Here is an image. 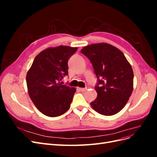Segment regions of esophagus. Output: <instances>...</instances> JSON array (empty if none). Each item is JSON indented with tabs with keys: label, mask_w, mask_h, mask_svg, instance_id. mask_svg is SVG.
<instances>
[{
	"label": "esophagus",
	"mask_w": 157,
	"mask_h": 157,
	"mask_svg": "<svg viewBox=\"0 0 157 157\" xmlns=\"http://www.w3.org/2000/svg\"><path fill=\"white\" fill-rule=\"evenodd\" d=\"M78 89L79 90V91H80V92H84L85 90H86V88H78Z\"/></svg>",
	"instance_id": "34e87169"
}]
</instances>
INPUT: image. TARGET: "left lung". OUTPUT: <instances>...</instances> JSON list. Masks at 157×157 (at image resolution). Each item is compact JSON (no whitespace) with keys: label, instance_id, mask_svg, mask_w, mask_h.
I'll list each match as a JSON object with an SVG mask.
<instances>
[{"label":"left lung","instance_id":"8db88e82","mask_svg":"<svg viewBox=\"0 0 157 157\" xmlns=\"http://www.w3.org/2000/svg\"><path fill=\"white\" fill-rule=\"evenodd\" d=\"M81 53L93 65L98 96L91 106L98 113L111 116L124 108L133 91L134 73L122 52L107 43L85 46Z\"/></svg>","mask_w":157,"mask_h":157}]
</instances>
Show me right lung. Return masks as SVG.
<instances>
[{
	"mask_svg": "<svg viewBox=\"0 0 157 157\" xmlns=\"http://www.w3.org/2000/svg\"><path fill=\"white\" fill-rule=\"evenodd\" d=\"M77 48L59 46L47 48L38 54L26 77L29 97L44 115L56 117L68 111L75 88L60 81L68 75V60Z\"/></svg>",
	"mask_w": 157,
	"mask_h": 157,
	"instance_id": "right-lung-1",
	"label": "right lung"
}]
</instances>
